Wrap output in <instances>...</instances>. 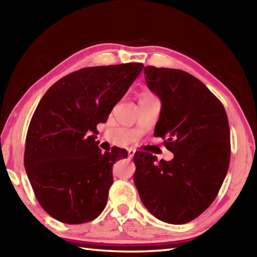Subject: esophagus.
I'll list each match as a JSON object with an SVG mask.
<instances>
[{"label": "esophagus", "mask_w": 257, "mask_h": 257, "mask_svg": "<svg viewBox=\"0 0 257 257\" xmlns=\"http://www.w3.org/2000/svg\"><path fill=\"white\" fill-rule=\"evenodd\" d=\"M135 154H136V150L128 149V158H129V159H133V157L135 156Z\"/></svg>", "instance_id": "34e87169"}]
</instances>
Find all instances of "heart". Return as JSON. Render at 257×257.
I'll use <instances>...</instances> for the list:
<instances>
[{"instance_id": "1", "label": "heart", "mask_w": 257, "mask_h": 257, "mask_svg": "<svg viewBox=\"0 0 257 257\" xmlns=\"http://www.w3.org/2000/svg\"><path fill=\"white\" fill-rule=\"evenodd\" d=\"M149 95H151V94H145L144 96H149Z\"/></svg>"}]
</instances>
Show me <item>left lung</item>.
<instances>
[{
    "label": "left lung",
    "mask_w": 257,
    "mask_h": 257,
    "mask_svg": "<svg viewBox=\"0 0 257 257\" xmlns=\"http://www.w3.org/2000/svg\"><path fill=\"white\" fill-rule=\"evenodd\" d=\"M149 89L160 98L156 137L173 154L158 161L135 154L134 182L144 205L157 219L184 224L216 198L230 165L227 114L222 102L194 76L173 68L145 67Z\"/></svg>",
    "instance_id": "8db88e82"
}]
</instances>
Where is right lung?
Here are the masks:
<instances>
[{
	"mask_svg": "<svg viewBox=\"0 0 257 257\" xmlns=\"http://www.w3.org/2000/svg\"><path fill=\"white\" fill-rule=\"evenodd\" d=\"M143 68L140 63L81 68L42 97L27 130L24 166L38 203L54 219L81 224L105 209L113 163L128 152L102 154L97 124L107 121Z\"/></svg>",
	"mask_w": 257,
	"mask_h": 257,
	"instance_id": "right-lung-1",
	"label": "right lung"
}]
</instances>
